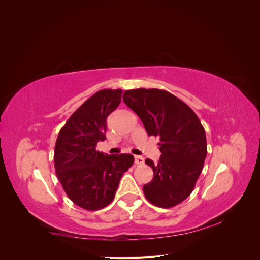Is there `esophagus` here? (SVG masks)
I'll return each instance as SVG.
<instances>
[{"label":"esophagus","instance_id":"1","mask_svg":"<svg viewBox=\"0 0 260 260\" xmlns=\"http://www.w3.org/2000/svg\"><path fill=\"white\" fill-rule=\"evenodd\" d=\"M135 162L137 165H142L144 162V158L142 156H135Z\"/></svg>","mask_w":260,"mask_h":260}]
</instances>
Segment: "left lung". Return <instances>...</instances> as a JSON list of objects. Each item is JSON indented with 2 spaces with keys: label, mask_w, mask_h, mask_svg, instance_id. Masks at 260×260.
Here are the masks:
<instances>
[{
  "label": "left lung",
  "mask_w": 260,
  "mask_h": 260,
  "mask_svg": "<svg viewBox=\"0 0 260 260\" xmlns=\"http://www.w3.org/2000/svg\"><path fill=\"white\" fill-rule=\"evenodd\" d=\"M122 99L142 120L147 135L160 141L158 162L145 160L154 171L151 182L143 186L145 198L157 207H174L192 193L203 170L205 130L184 102L165 90H127Z\"/></svg>",
  "instance_id": "8db88e82"
}]
</instances>
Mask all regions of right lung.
Listing matches in <instances>:
<instances>
[{
    "mask_svg": "<svg viewBox=\"0 0 260 260\" xmlns=\"http://www.w3.org/2000/svg\"><path fill=\"white\" fill-rule=\"evenodd\" d=\"M122 90H101L69 117L58 133L54 151L56 176L68 198L86 210L111 204L122 175L135 161L131 154L96 151L104 141L106 118L121 102Z\"/></svg>",
    "mask_w": 260,
    "mask_h": 260,
    "instance_id": "add662e5",
    "label": "right lung"
}]
</instances>
